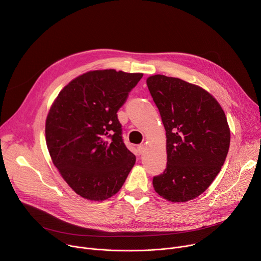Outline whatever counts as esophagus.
I'll list each match as a JSON object with an SVG mask.
<instances>
[{
  "label": "esophagus",
  "instance_id": "1",
  "mask_svg": "<svg viewBox=\"0 0 261 261\" xmlns=\"http://www.w3.org/2000/svg\"><path fill=\"white\" fill-rule=\"evenodd\" d=\"M137 152L140 155H142L144 152H145V146L144 145H140L137 147Z\"/></svg>",
  "mask_w": 261,
  "mask_h": 261
}]
</instances>
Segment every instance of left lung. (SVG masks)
Segmentation results:
<instances>
[{
	"mask_svg": "<svg viewBox=\"0 0 261 261\" xmlns=\"http://www.w3.org/2000/svg\"><path fill=\"white\" fill-rule=\"evenodd\" d=\"M167 136V167L153 177L165 199L184 202L199 196L227 158L230 128L218 101L199 86L162 74L147 79Z\"/></svg>",
	"mask_w": 261,
	"mask_h": 261,
	"instance_id": "8db88e82",
	"label": "left lung"
}]
</instances>
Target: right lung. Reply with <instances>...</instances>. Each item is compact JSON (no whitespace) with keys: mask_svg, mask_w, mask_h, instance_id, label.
Returning <instances> with one entry per match:
<instances>
[{"mask_svg":"<svg viewBox=\"0 0 261 261\" xmlns=\"http://www.w3.org/2000/svg\"><path fill=\"white\" fill-rule=\"evenodd\" d=\"M142 77L114 69L89 71L65 86L49 110L45 133L51 160L86 199L116 194L135 164L117 111Z\"/></svg>","mask_w":261,"mask_h":261,"instance_id":"1","label":"right lung"}]
</instances>
